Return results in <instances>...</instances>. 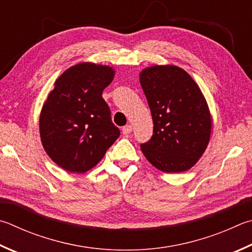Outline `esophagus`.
Segmentation results:
<instances>
[{
  "label": "esophagus",
  "instance_id": "1",
  "mask_svg": "<svg viewBox=\"0 0 252 252\" xmlns=\"http://www.w3.org/2000/svg\"><path fill=\"white\" fill-rule=\"evenodd\" d=\"M131 132H132V126L130 125L125 126L122 127V133L125 134V135H129Z\"/></svg>",
  "mask_w": 252,
  "mask_h": 252
}]
</instances>
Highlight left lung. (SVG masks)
<instances>
[{"mask_svg":"<svg viewBox=\"0 0 252 252\" xmlns=\"http://www.w3.org/2000/svg\"><path fill=\"white\" fill-rule=\"evenodd\" d=\"M140 84L153 119V135L141 151L158 170L181 173L193 167L210 139L212 117L194 79L173 65L141 71Z\"/></svg>","mask_w":252,"mask_h":252,"instance_id":"8db88e82","label":"left lung"}]
</instances>
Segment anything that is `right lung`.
Returning a JSON list of instances; mask_svg holds the SVG:
<instances>
[{"label":"right lung","mask_w":252,"mask_h":252,"mask_svg":"<svg viewBox=\"0 0 252 252\" xmlns=\"http://www.w3.org/2000/svg\"><path fill=\"white\" fill-rule=\"evenodd\" d=\"M113 77L112 67L80 63L55 81L40 112L39 133L48 157L63 170H91L120 135L102 98Z\"/></svg>","instance_id":"add662e5"}]
</instances>
